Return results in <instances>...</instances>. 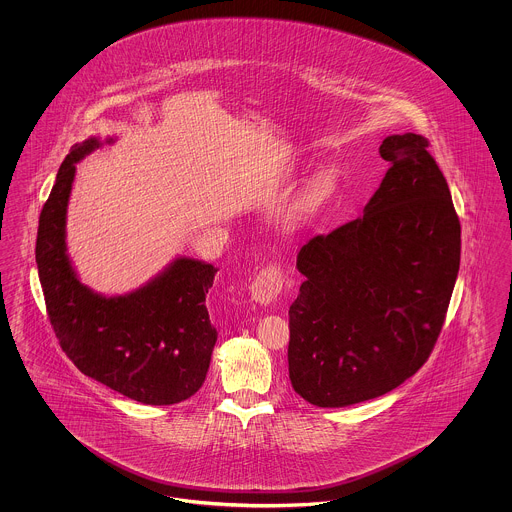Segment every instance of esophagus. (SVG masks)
<instances>
[{
	"mask_svg": "<svg viewBox=\"0 0 512 512\" xmlns=\"http://www.w3.org/2000/svg\"><path fill=\"white\" fill-rule=\"evenodd\" d=\"M282 286H284L282 270L276 265H268L251 282V288H249L251 299L261 305H268L282 293Z\"/></svg>",
	"mask_w": 512,
	"mask_h": 512,
	"instance_id": "1",
	"label": "esophagus"
}]
</instances>
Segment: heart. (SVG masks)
I'll return each instance as SVG.
<instances>
[{
	"instance_id": "1",
	"label": "heart",
	"mask_w": 512,
	"mask_h": 512,
	"mask_svg": "<svg viewBox=\"0 0 512 512\" xmlns=\"http://www.w3.org/2000/svg\"><path fill=\"white\" fill-rule=\"evenodd\" d=\"M338 186V176L332 169H322L318 171L311 182H309V188H307V197L311 203H322L324 199H328L330 195L334 194Z\"/></svg>"
}]
</instances>
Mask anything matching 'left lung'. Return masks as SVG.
<instances>
[{
  "mask_svg": "<svg viewBox=\"0 0 512 512\" xmlns=\"http://www.w3.org/2000/svg\"><path fill=\"white\" fill-rule=\"evenodd\" d=\"M390 163L363 217L297 253L305 276L290 307L293 390L347 407L401 386L438 341L461 263V222L428 140L388 136Z\"/></svg>",
  "mask_w": 512,
  "mask_h": 512,
  "instance_id": "left-lung-1",
  "label": "left lung"
}]
</instances>
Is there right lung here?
<instances>
[{
    "label": "right lung",
    "mask_w": 512,
    "mask_h": 512,
    "mask_svg": "<svg viewBox=\"0 0 512 512\" xmlns=\"http://www.w3.org/2000/svg\"><path fill=\"white\" fill-rule=\"evenodd\" d=\"M99 146L98 138L73 146L40 213L36 265L49 322L82 374L138 403L174 405L192 397L209 370L217 330L205 295L217 268L178 257L146 286L113 297L78 280L65 242L67 205L76 163Z\"/></svg>",
    "instance_id": "obj_1"
}]
</instances>
